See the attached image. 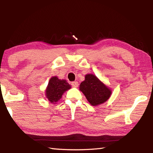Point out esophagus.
Wrapping results in <instances>:
<instances>
[{
	"label": "esophagus",
	"mask_w": 153,
	"mask_h": 153,
	"mask_svg": "<svg viewBox=\"0 0 153 153\" xmlns=\"http://www.w3.org/2000/svg\"><path fill=\"white\" fill-rule=\"evenodd\" d=\"M71 86L73 87H77V86H78V82H76V81L71 82Z\"/></svg>",
	"instance_id": "esophagus-1"
}]
</instances>
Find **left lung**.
Instances as JSON below:
<instances>
[{"instance_id": "left-lung-1", "label": "left lung", "mask_w": 153, "mask_h": 153, "mask_svg": "<svg viewBox=\"0 0 153 153\" xmlns=\"http://www.w3.org/2000/svg\"><path fill=\"white\" fill-rule=\"evenodd\" d=\"M79 90L92 106L102 104L109 98L111 91L92 74L85 76V80L80 84Z\"/></svg>"}]
</instances>
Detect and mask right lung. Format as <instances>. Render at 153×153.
<instances>
[{
    "instance_id": "right-lung-1",
    "label": "right lung",
    "mask_w": 153,
    "mask_h": 153,
    "mask_svg": "<svg viewBox=\"0 0 153 153\" xmlns=\"http://www.w3.org/2000/svg\"><path fill=\"white\" fill-rule=\"evenodd\" d=\"M71 88L65 79H59L57 77H51L46 90V97L51 103H55L61 99L66 90Z\"/></svg>"
}]
</instances>
